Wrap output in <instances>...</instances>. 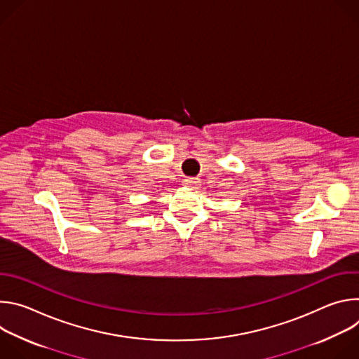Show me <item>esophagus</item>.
I'll return each mask as SVG.
<instances>
[{
	"label": "esophagus",
	"mask_w": 359,
	"mask_h": 359,
	"mask_svg": "<svg viewBox=\"0 0 359 359\" xmlns=\"http://www.w3.org/2000/svg\"><path fill=\"white\" fill-rule=\"evenodd\" d=\"M183 186L190 187V189H197L200 186V180L198 179H193V177H187L183 180Z\"/></svg>",
	"instance_id": "esophagus-1"
}]
</instances>
